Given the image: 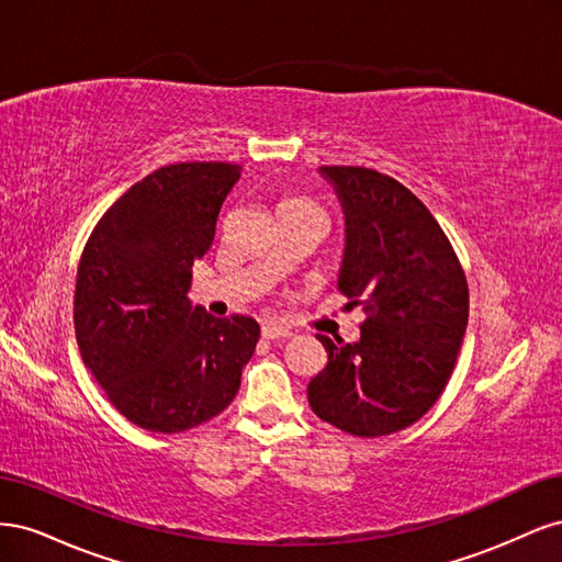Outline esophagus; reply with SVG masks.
I'll list each match as a JSON object with an SVG mask.
<instances>
[{"instance_id":"esophagus-1","label":"esophagus","mask_w":562,"mask_h":562,"mask_svg":"<svg viewBox=\"0 0 562 562\" xmlns=\"http://www.w3.org/2000/svg\"><path fill=\"white\" fill-rule=\"evenodd\" d=\"M262 337L265 339H288V337H291V330L281 328V326H271V323H267V326H262Z\"/></svg>"}]
</instances>
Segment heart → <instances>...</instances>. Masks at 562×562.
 Masks as SVG:
<instances>
[{
	"instance_id": "1",
	"label": "heart",
	"mask_w": 562,
	"mask_h": 562,
	"mask_svg": "<svg viewBox=\"0 0 562 562\" xmlns=\"http://www.w3.org/2000/svg\"><path fill=\"white\" fill-rule=\"evenodd\" d=\"M288 203H291V201H288Z\"/></svg>"
}]
</instances>
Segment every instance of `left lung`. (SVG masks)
I'll list each match as a JSON object with an SVG mask.
<instances>
[{
  "instance_id": "obj_1",
  "label": "left lung",
  "mask_w": 562,
  "mask_h": 562,
  "mask_svg": "<svg viewBox=\"0 0 562 562\" xmlns=\"http://www.w3.org/2000/svg\"><path fill=\"white\" fill-rule=\"evenodd\" d=\"M318 173L345 213L337 288L368 318L353 345L316 335L328 366L307 386L310 405L351 436H389L443 394L467 333V277L436 217L398 180L363 166Z\"/></svg>"
}]
</instances>
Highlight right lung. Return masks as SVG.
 <instances>
[{
    "label": "right lung",
    "instance_id": "obj_1",
    "mask_svg": "<svg viewBox=\"0 0 562 562\" xmlns=\"http://www.w3.org/2000/svg\"><path fill=\"white\" fill-rule=\"evenodd\" d=\"M239 164H171L135 182L81 252L75 333L81 359L135 427L180 434L220 415L241 386L258 321L192 307V265L215 239Z\"/></svg>",
    "mask_w": 562,
    "mask_h": 562
}]
</instances>
